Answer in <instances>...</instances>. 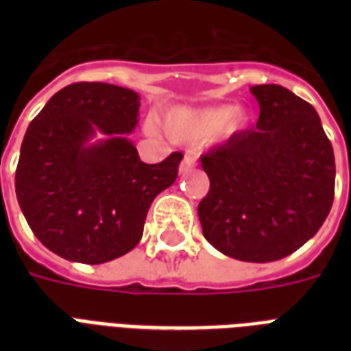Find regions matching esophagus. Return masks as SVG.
<instances>
[{"mask_svg": "<svg viewBox=\"0 0 351 351\" xmlns=\"http://www.w3.org/2000/svg\"><path fill=\"white\" fill-rule=\"evenodd\" d=\"M195 165H197V160L193 158V156H184V160L180 162V167H178V171H180V175H186L187 171L195 169Z\"/></svg>", "mask_w": 351, "mask_h": 351, "instance_id": "esophagus-1", "label": "esophagus"}]
</instances>
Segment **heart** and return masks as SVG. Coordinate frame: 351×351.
<instances>
[{"label": "heart", "mask_w": 351, "mask_h": 351, "mask_svg": "<svg viewBox=\"0 0 351 351\" xmlns=\"http://www.w3.org/2000/svg\"><path fill=\"white\" fill-rule=\"evenodd\" d=\"M250 121L244 107L211 106L189 109L176 107L164 118L165 134L178 143H200L217 136L220 131L239 132ZM154 131V125H149Z\"/></svg>", "instance_id": "obj_1"}]
</instances>
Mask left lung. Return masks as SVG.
<instances>
[{"label":"left lung","mask_w":351,"mask_h":351,"mask_svg":"<svg viewBox=\"0 0 351 351\" xmlns=\"http://www.w3.org/2000/svg\"><path fill=\"white\" fill-rule=\"evenodd\" d=\"M256 129L204 154L209 193L198 219L209 244L244 262L291 255L324 224L335 191L333 147L308 101L280 85L251 87Z\"/></svg>","instance_id":"obj_1"}]
</instances>
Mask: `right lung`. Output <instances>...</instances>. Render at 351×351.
Segmentation results:
<instances>
[{
    "mask_svg": "<svg viewBox=\"0 0 351 351\" xmlns=\"http://www.w3.org/2000/svg\"><path fill=\"white\" fill-rule=\"evenodd\" d=\"M140 95L82 82L58 90L25 132L16 197L32 233L62 258L104 264L140 242L154 197L173 186L182 153L143 164L129 140Z\"/></svg>",
    "mask_w": 351,
    "mask_h": 351,
    "instance_id": "1",
    "label": "right lung"
}]
</instances>
